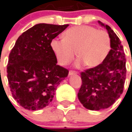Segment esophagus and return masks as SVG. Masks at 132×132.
Here are the masks:
<instances>
[{"mask_svg": "<svg viewBox=\"0 0 132 132\" xmlns=\"http://www.w3.org/2000/svg\"><path fill=\"white\" fill-rule=\"evenodd\" d=\"M77 72L72 71V70H70L69 73H68V75L71 76V75H77Z\"/></svg>", "mask_w": 132, "mask_h": 132, "instance_id": "34e87169", "label": "esophagus"}]
</instances>
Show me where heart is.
<instances>
[{
	"label": "heart",
	"instance_id": "obj_1",
	"mask_svg": "<svg viewBox=\"0 0 132 132\" xmlns=\"http://www.w3.org/2000/svg\"><path fill=\"white\" fill-rule=\"evenodd\" d=\"M51 48L59 64L66 65L77 53L79 57L77 67L86 65L94 68L101 64L111 50V38L104 30L89 26H79L69 28L64 37L57 36L51 41Z\"/></svg>",
	"mask_w": 132,
	"mask_h": 132
}]
</instances>
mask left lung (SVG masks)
<instances>
[{
    "label": "left lung",
    "mask_w": 132,
    "mask_h": 132,
    "mask_svg": "<svg viewBox=\"0 0 132 132\" xmlns=\"http://www.w3.org/2000/svg\"><path fill=\"white\" fill-rule=\"evenodd\" d=\"M98 23L107 30L111 49L102 64L81 73L82 85L78 98L91 111L107 109L115 102L123 91L127 71L121 42L109 26Z\"/></svg>",
    "instance_id": "1"
}]
</instances>
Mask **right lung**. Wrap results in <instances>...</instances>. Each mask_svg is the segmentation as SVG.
<instances>
[{
    "label": "right lung",
    "mask_w": 132,
    "mask_h": 132,
    "mask_svg": "<svg viewBox=\"0 0 132 132\" xmlns=\"http://www.w3.org/2000/svg\"><path fill=\"white\" fill-rule=\"evenodd\" d=\"M68 26L38 23L22 33L9 56L7 79L12 96L24 109L50 104L68 70L57 64L51 41Z\"/></svg>",
    "instance_id": "add662e5"
}]
</instances>
